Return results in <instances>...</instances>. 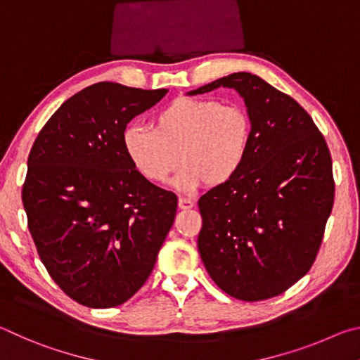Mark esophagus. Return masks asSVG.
Wrapping results in <instances>:
<instances>
[{
    "mask_svg": "<svg viewBox=\"0 0 360 360\" xmlns=\"http://www.w3.org/2000/svg\"><path fill=\"white\" fill-rule=\"evenodd\" d=\"M193 206H195L193 200L187 198V197H181L179 198V208L181 210H191V208H193Z\"/></svg>",
    "mask_w": 360,
    "mask_h": 360,
    "instance_id": "esophagus-1",
    "label": "esophagus"
}]
</instances>
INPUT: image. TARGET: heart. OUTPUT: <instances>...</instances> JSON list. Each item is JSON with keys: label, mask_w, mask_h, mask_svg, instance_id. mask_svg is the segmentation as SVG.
<instances>
[{"label": "heart", "mask_w": 360, "mask_h": 360, "mask_svg": "<svg viewBox=\"0 0 360 360\" xmlns=\"http://www.w3.org/2000/svg\"><path fill=\"white\" fill-rule=\"evenodd\" d=\"M251 135L252 122L243 106L179 96L155 115L154 129L127 127L122 143L138 173L155 184L184 163L173 184L192 192L205 182L217 187L233 179L246 162Z\"/></svg>", "instance_id": "obj_1"}]
</instances>
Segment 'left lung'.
Listing matches in <instances>:
<instances>
[{
  "label": "left lung",
  "mask_w": 360,
  "mask_h": 360,
  "mask_svg": "<svg viewBox=\"0 0 360 360\" xmlns=\"http://www.w3.org/2000/svg\"><path fill=\"white\" fill-rule=\"evenodd\" d=\"M235 89L252 122L241 172L198 200V251L225 294L276 297L307 275L332 212L335 182L324 136L309 114L264 79L233 72L187 95Z\"/></svg>",
  "instance_id": "obj_1"
}]
</instances>
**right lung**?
Here are the masks:
<instances>
[{
	"label": "right lung",
	"instance_id": "add662e5",
	"mask_svg": "<svg viewBox=\"0 0 360 360\" xmlns=\"http://www.w3.org/2000/svg\"><path fill=\"white\" fill-rule=\"evenodd\" d=\"M98 82L72 95L28 155L22 202L49 275L89 308L129 300L149 278L174 222L178 197L127 157V124L167 95Z\"/></svg>",
	"mask_w": 360,
	"mask_h": 360
}]
</instances>
